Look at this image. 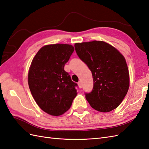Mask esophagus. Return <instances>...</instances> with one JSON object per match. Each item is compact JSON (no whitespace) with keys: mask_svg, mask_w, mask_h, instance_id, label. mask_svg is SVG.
<instances>
[{"mask_svg":"<svg viewBox=\"0 0 149 149\" xmlns=\"http://www.w3.org/2000/svg\"><path fill=\"white\" fill-rule=\"evenodd\" d=\"M78 86H79V88H82V83H81V81H79V82H78Z\"/></svg>","mask_w":149,"mask_h":149,"instance_id":"1","label":"esophagus"}]
</instances>
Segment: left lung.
I'll use <instances>...</instances> for the list:
<instances>
[{
  "label": "left lung",
  "mask_w": 149,
  "mask_h": 149,
  "mask_svg": "<svg viewBox=\"0 0 149 149\" xmlns=\"http://www.w3.org/2000/svg\"><path fill=\"white\" fill-rule=\"evenodd\" d=\"M78 56L92 71L93 87L85 97L94 109L102 112L117 108L130 86L129 71L124 56L103 41L77 43Z\"/></svg>",
  "instance_id": "left-lung-1"
}]
</instances>
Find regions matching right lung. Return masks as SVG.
I'll return each instance as SVG.
<instances>
[{
    "label": "right lung",
    "instance_id": "add662e5",
    "mask_svg": "<svg viewBox=\"0 0 149 149\" xmlns=\"http://www.w3.org/2000/svg\"><path fill=\"white\" fill-rule=\"evenodd\" d=\"M74 50L73 46L69 44L47 45L32 60L28 72L29 88L38 106L50 115L63 114L77 95V83L64 70Z\"/></svg>",
    "mask_w": 149,
    "mask_h": 149
}]
</instances>
